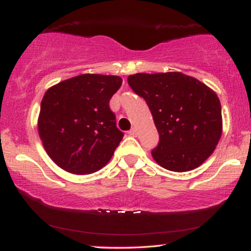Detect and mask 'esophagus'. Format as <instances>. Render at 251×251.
Here are the masks:
<instances>
[{
	"label": "esophagus",
	"mask_w": 251,
	"mask_h": 251,
	"mask_svg": "<svg viewBox=\"0 0 251 251\" xmlns=\"http://www.w3.org/2000/svg\"><path fill=\"white\" fill-rule=\"evenodd\" d=\"M128 134L130 135V136H134V137H136V136L138 135V132H137V129H136V128H132L131 130H129V131H128Z\"/></svg>",
	"instance_id": "34e87169"
}]
</instances>
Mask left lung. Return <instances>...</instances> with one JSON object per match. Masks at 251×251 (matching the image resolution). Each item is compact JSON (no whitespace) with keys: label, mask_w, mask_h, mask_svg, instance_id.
<instances>
[{"label":"left lung","mask_w":251,"mask_h":251,"mask_svg":"<svg viewBox=\"0 0 251 251\" xmlns=\"http://www.w3.org/2000/svg\"><path fill=\"white\" fill-rule=\"evenodd\" d=\"M128 83L152 114L159 143L151 154L162 168L191 171L211 156L222 134L221 103L213 89L180 72L136 73Z\"/></svg>","instance_id":"left-lung-1"}]
</instances>
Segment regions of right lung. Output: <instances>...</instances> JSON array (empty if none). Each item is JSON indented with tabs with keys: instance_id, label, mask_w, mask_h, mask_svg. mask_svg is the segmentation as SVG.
Returning a JSON list of instances; mask_svg holds the SVG:
<instances>
[{
	"instance_id": "obj_1",
	"label": "right lung",
	"mask_w": 251,
	"mask_h": 251,
	"mask_svg": "<svg viewBox=\"0 0 251 251\" xmlns=\"http://www.w3.org/2000/svg\"><path fill=\"white\" fill-rule=\"evenodd\" d=\"M121 85V76L87 73L45 92L38 132L45 151L59 168L73 175H89L109 162L123 138L109 108Z\"/></svg>"
}]
</instances>
